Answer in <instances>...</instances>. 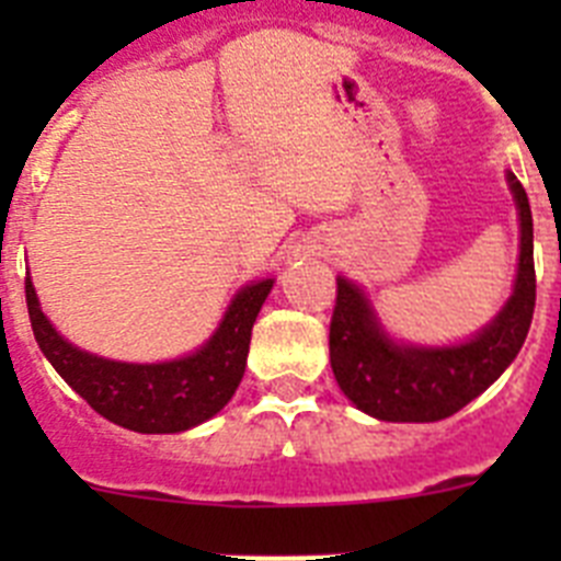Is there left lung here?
Here are the masks:
<instances>
[{
	"mask_svg": "<svg viewBox=\"0 0 561 561\" xmlns=\"http://www.w3.org/2000/svg\"><path fill=\"white\" fill-rule=\"evenodd\" d=\"M519 210V270L512 300L492 325L453 348L396 345L376 323L354 284L336 280L329 348L336 385L362 413L381 421H440L478 399L514 362L531 329L537 304L534 219L525 187L508 173Z\"/></svg>",
	"mask_w": 561,
	"mask_h": 561,
	"instance_id": "left-lung-1",
	"label": "left lung"
}]
</instances>
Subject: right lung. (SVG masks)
<instances>
[{"mask_svg":"<svg viewBox=\"0 0 561 561\" xmlns=\"http://www.w3.org/2000/svg\"><path fill=\"white\" fill-rule=\"evenodd\" d=\"M272 284L270 277L244 286L205 348L160 365H128L78 351L38 309L30 277L24 297L38 348L89 408L134 433H182L213 419L232 399L247 368L252 323Z\"/></svg>","mask_w":561,"mask_h":561,"instance_id":"1","label":"right lung"}]
</instances>
